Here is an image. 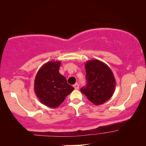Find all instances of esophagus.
<instances>
[{
	"mask_svg": "<svg viewBox=\"0 0 146 146\" xmlns=\"http://www.w3.org/2000/svg\"><path fill=\"white\" fill-rule=\"evenodd\" d=\"M74 87L75 90H78L79 88V84L78 83H76L74 85Z\"/></svg>",
	"mask_w": 146,
	"mask_h": 146,
	"instance_id": "esophagus-1",
	"label": "esophagus"
}]
</instances>
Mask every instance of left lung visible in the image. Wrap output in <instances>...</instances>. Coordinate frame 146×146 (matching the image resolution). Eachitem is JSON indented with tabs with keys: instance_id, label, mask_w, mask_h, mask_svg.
Segmentation results:
<instances>
[{
	"instance_id": "8db88e82",
	"label": "left lung",
	"mask_w": 146,
	"mask_h": 146,
	"mask_svg": "<svg viewBox=\"0 0 146 146\" xmlns=\"http://www.w3.org/2000/svg\"><path fill=\"white\" fill-rule=\"evenodd\" d=\"M85 69L87 84L80 91L94 104H103L114 93L116 84L112 71L108 66L96 59L88 60Z\"/></svg>"
}]
</instances>
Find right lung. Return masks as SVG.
<instances>
[{
  "label": "right lung",
  "mask_w": 146,
  "mask_h": 146,
  "mask_svg": "<svg viewBox=\"0 0 146 146\" xmlns=\"http://www.w3.org/2000/svg\"><path fill=\"white\" fill-rule=\"evenodd\" d=\"M60 61L48 62L38 70L35 80L34 89L37 98L52 108L58 107L74 89L60 74Z\"/></svg>",
  "instance_id": "right-lung-1"
}]
</instances>
